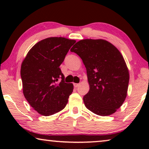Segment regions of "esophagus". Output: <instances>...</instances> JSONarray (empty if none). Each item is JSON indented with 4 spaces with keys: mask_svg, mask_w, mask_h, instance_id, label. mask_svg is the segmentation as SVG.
<instances>
[{
    "mask_svg": "<svg viewBox=\"0 0 149 149\" xmlns=\"http://www.w3.org/2000/svg\"><path fill=\"white\" fill-rule=\"evenodd\" d=\"M73 85H74V87H79V85L80 84H79V83H73Z\"/></svg>",
    "mask_w": 149,
    "mask_h": 149,
    "instance_id": "esophagus-1",
    "label": "esophagus"
}]
</instances>
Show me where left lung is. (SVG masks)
I'll use <instances>...</instances> for the list:
<instances>
[{"mask_svg": "<svg viewBox=\"0 0 149 149\" xmlns=\"http://www.w3.org/2000/svg\"><path fill=\"white\" fill-rule=\"evenodd\" d=\"M82 59L89 91L83 97L87 109L100 116L115 113L127 96L129 70L123 56L103 39H84L71 48Z\"/></svg>", "mask_w": 149, "mask_h": 149, "instance_id": "8db88e82", "label": "left lung"}]
</instances>
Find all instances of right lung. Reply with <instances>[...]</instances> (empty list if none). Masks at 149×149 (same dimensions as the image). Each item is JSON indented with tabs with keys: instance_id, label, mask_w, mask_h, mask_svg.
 <instances>
[{
	"instance_id": "obj_1",
	"label": "right lung",
	"mask_w": 149,
	"mask_h": 149,
	"mask_svg": "<svg viewBox=\"0 0 149 149\" xmlns=\"http://www.w3.org/2000/svg\"><path fill=\"white\" fill-rule=\"evenodd\" d=\"M75 42L64 37L47 38L34 45L22 62L20 74L24 97L40 115H54L68 103L73 85L64 82L60 66Z\"/></svg>"
}]
</instances>
